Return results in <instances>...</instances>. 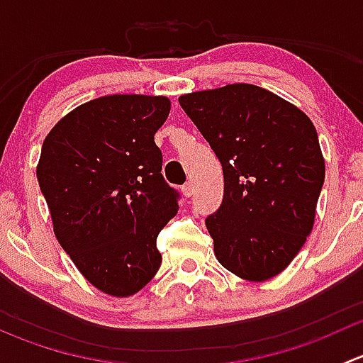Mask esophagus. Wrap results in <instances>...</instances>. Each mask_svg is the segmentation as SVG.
<instances>
[{"label": "esophagus", "instance_id": "1", "mask_svg": "<svg viewBox=\"0 0 363 363\" xmlns=\"http://www.w3.org/2000/svg\"><path fill=\"white\" fill-rule=\"evenodd\" d=\"M193 191H195V188H193V182L191 181H188L186 182V184H182V193H184V196H191L193 195Z\"/></svg>", "mask_w": 363, "mask_h": 363}]
</instances>
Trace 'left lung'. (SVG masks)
<instances>
[{
  "mask_svg": "<svg viewBox=\"0 0 363 363\" xmlns=\"http://www.w3.org/2000/svg\"><path fill=\"white\" fill-rule=\"evenodd\" d=\"M225 177L205 225L225 269L247 281L283 272L311 233L325 160L309 117L277 94L230 84L179 98Z\"/></svg>",
  "mask_w": 363,
  "mask_h": 363,
  "instance_id": "8db88e82",
  "label": "left lung"
}]
</instances>
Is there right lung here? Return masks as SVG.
I'll return each mask as SVG.
<instances>
[{
	"instance_id": "right-lung-1",
	"label": "right lung",
	"mask_w": 363,
	"mask_h": 363,
	"mask_svg": "<svg viewBox=\"0 0 363 363\" xmlns=\"http://www.w3.org/2000/svg\"><path fill=\"white\" fill-rule=\"evenodd\" d=\"M168 112L164 96H101L43 140L36 177L56 239L104 294H137L161 265L156 239L181 199L161 174L155 142Z\"/></svg>"
}]
</instances>
